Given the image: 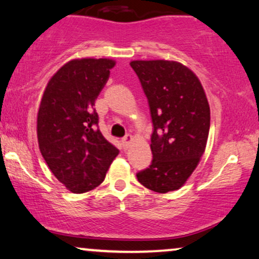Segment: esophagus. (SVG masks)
<instances>
[{
    "label": "esophagus",
    "mask_w": 259,
    "mask_h": 259,
    "mask_svg": "<svg viewBox=\"0 0 259 259\" xmlns=\"http://www.w3.org/2000/svg\"><path fill=\"white\" fill-rule=\"evenodd\" d=\"M132 141H133V136L130 135V134H126V135L124 136L123 139H122L123 147H124V148H127V146H129V144L132 143Z\"/></svg>",
    "instance_id": "obj_1"
}]
</instances>
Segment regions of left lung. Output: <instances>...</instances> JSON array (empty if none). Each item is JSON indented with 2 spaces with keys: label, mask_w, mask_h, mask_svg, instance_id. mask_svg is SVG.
Segmentation results:
<instances>
[{
  "label": "left lung",
  "mask_w": 259,
  "mask_h": 259,
  "mask_svg": "<svg viewBox=\"0 0 259 259\" xmlns=\"http://www.w3.org/2000/svg\"><path fill=\"white\" fill-rule=\"evenodd\" d=\"M149 105L153 160L136 174L157 193L179 189L204 154L209 132V105L199 79L177 61L130 63Z\"/></svg>",
  "instance_id": "left-lung-1"
}]
</instances>
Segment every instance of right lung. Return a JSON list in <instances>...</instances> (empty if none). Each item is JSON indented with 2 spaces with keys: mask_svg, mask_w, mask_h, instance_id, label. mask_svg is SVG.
<instances>
[{
  "mask_svg": "<svg viewBox=\"0 0 259 259\" xmlns=\"http://www.w3.org/2000/svg\"><path fill=\"white\" fill-rule=\"evenodd\" d=\"M115 61L77 59L48 81L37 112V140L54 177L73 193L104 181L119 150L102 135L95 102Z\"/></svg>",
  "mask_w": 259,
  "mask_h": 259,
  "instance_id": "obj_1",
  "label": "right lung"
}]
</instances>
